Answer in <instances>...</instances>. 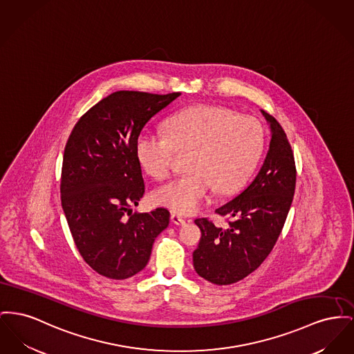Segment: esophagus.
I'll return each instance as SVG.
<instances>
[{
	"label": "esophagus",
	"instance_id": "1",
	"mask_svg": "<svg viewBox=\"0 0 354 354\" xmlns=\"http://www.w3.org/2000/svg\"><path fill=\"white\" fill-rule=\"evenodd\" d=\"M171 222L174 223V225H178V226H180V225H186V218H183V216H180V215H178V214H172L171 215Z\"/></svg>",
	"mask_w": 354,
	"mask_h": 354
}]
</instances>
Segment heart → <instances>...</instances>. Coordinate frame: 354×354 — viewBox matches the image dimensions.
<instances>
[{
	"label": "heart",
	"instance_id": "heart-1",
	"mask_svg": "<svg viewBox=\"0 0 354 354\" xmlns=\"http://www.w3.org/2000/svg\"><path fill=\"white\" fill-rule=\"evenodd\" d=\"M166 132H142L135 151L140 166L156 180L172 174L176 152H189V172L153 194L156 205L180 215L196 212L215 188L231 194L242 187L265 147V129L258 120L218 105H192L174 113L167 119Z\"/></svg>",
	"mask_w": 354,
	"mask_h": 354
}]
</instances>
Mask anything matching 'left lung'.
Segmentation results:
<instances>
[{
    "label": "left lung",
    "instance_id": "1",
    "mask_svg": "<svg viewBox=\"0 0 354 354\" xmlns=\"http://www.w3.org/2000/svg\"><path fill=\"white\" fill-rule=\"evenodd\" d=\"M270 124L266 159L254 180L215 212L231 218L227 229L207 218L195 221L202 231L192 254L195 271L215 285H231L257 270L274 248L290 209L297 169L281 124L261 111Z\"/></svg>",
    "mask_w": 354,
    "mask_h": 354
}]
</instances>
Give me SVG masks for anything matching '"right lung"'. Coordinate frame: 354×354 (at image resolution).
Wrapping results in <instances>:
<instances>
[{
  "mask_svg": "<svg viewBox=\"0 0 354 354\" xmlns=\"http://www.w3.org/2000/svg\"><path fill=\"white\" fill-rule=\"evenodd\" d=\"M180 92L118 91L86 111L64 149L62 206L76 248L100 275L125 279L143 270L166 208L133 212L145 194L135 145L147 122Z\"/></svg>",
  "mask_w": 354,
  "mask_h": 354,
  "instance_id": "obj_1",
  "label": "right lung"
}]
</instances>
